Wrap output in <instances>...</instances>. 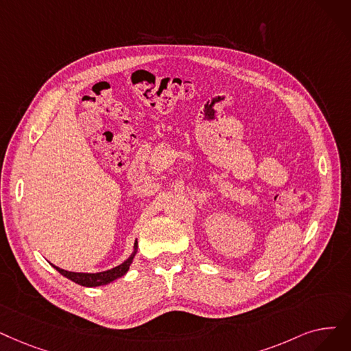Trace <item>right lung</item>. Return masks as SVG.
<instances>
[{
  "mask_svg": "<svg viewBox=\"0 0 351 351\" xmlns=\"http://www.w3.org/2000/svg\"><path fill=\"white\" fill-rule=\"evenodd\" d=\"M133 252L132 255L128 258V260L125 263H121L120 265L112 268V269H108V271H103V272H96V274H90V272H71V271H66V269H62L58 268L56 265H53L62 276H64L66 278L71 280L73 282L79 284V285H83V287H99V285H106L109 284L120 277H123L125 274L129 271V267L133 261V258L136 255V252H138V241L134 242V247H133Z\"/></svg>",
  "mask_w": 351,
  "mask_h": 351,
  "instance_id": "add662e5",
  "label": "right lung"
}]
</instances>
